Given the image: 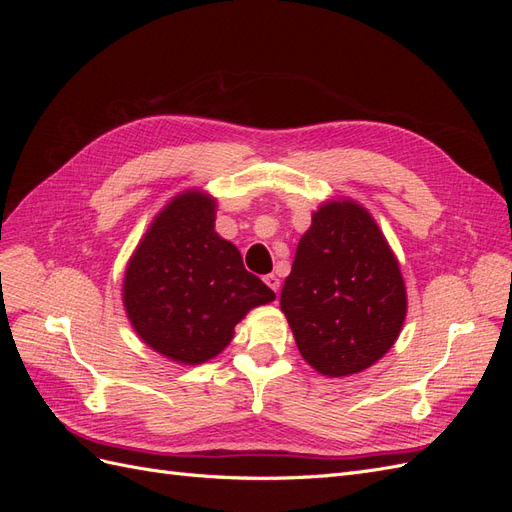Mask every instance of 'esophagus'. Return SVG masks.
Instances as JSON below:
<instances>
[{"instance_id":"1","label":"esophagus","mask_w":512,"mask_h":512,"mask_svg":"<svg viewBox=\"0 0 512 512\" xmlns=\"http://www.w3.org/2000/svg\"><path fill=\"white\" fill-rule=\"evenodd\" d=\"M265 284H267L275 294L280 292V277H277V275H273V273L265 275Z\"/></svg>"}]
</instances>
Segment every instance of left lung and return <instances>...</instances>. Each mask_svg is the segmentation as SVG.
<instances>
[{"mask_svg":"<svg viewBox=\"0 0 512 512\" xmlns=\"http://www.w3.org/2000/svg\"><path fill=\"white\" fill-rule=\"evenodd\" d=\"M282 312L303 359L318 374H359L391 350L408 299L399 262L369 211L329 200L301 237Z\"/></svg>","mask_w":512,"mask_h":512,"instance_id":"left-lung-1","label":"left lung"}]
</instances>
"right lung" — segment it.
Returning <instances> with one entry per match:
<instances>
[{
    "instance_id": "1",
    "label": "right lung",
    "mask_w": 512,
    "mask_h": 512,
    "mask_svg": "<svg viewBox=\"0 0 512 512\" xmlns=\"http://www.w3.org/2000/svg\"><path fill=\"white\" fill-rule=\"evenodd\" d=\"M215 198L177 194L156 215L123 277V305L136 335L170 361L218 356L235 324L275 292L245 271L239 250L215 232Z\"/></svg>"
}]
</instances>
